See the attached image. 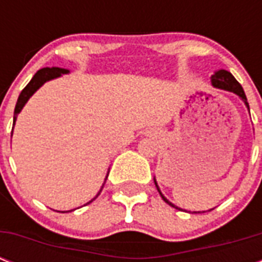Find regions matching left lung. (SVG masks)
I'll use <instances>...</instances> for the list:
<instances>
[{
    "label": "left lung",
    "instance_id": "1",
    "mask_svg": "<svg viewBox=\"0 0 262 262\" xmlns=\"http://www.w3.org/2000/svg\"><path fill=\"white\" fill-rule=\"evenodd\" d=\"M212 85L216 88H220V90H226V91H230V92H234V94H236L238 96H239L242 100L245 102V104H246V107L249 108V103H248V99H246V95H245V91L244 88H242V85H241L238 81L235 80V77L230 73V72L224 71V69H220V71L215 72V75L212 76ZM154 181H155V185H156V189H158V191H159V194L162 195V199L166 201V203L168 204V205H171V207L177 208V209H179L178 207H175L174 204L170 203L166 197H164L163 194H162V191H160L159 186H158V183H156V179L154 178ZM205 212V211H203ZM197 213V212H195Z\"/></svg>",
    "mask_w": 262,
    "mask_h": 262
}]
</instances>
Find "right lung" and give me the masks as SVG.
Segmentation results:
<instances>
[{
    "label": "right lung",
    "mask_w": 262,
    "mask_h": 262,
    "mask_svg": "<svg viewBox=\"0 0 262 262\" xmlns=\"http://www.w3.org/2000/svg\"><path fill=\"white\" fill-rule=\"evenodd\" d=\"M67 73H69V71L68 69H62V68H43V69H40V71H38L36 73H35V76L31 79V81L26 85V88L21 91V94L18 95V99H17V103H16V107H14V115H13V126H14V122H16V119H17V114L20 113V111L23 110V107H24V104H26L27 102H28V99L32 96V95L36 92V91L39 90V88L42 87L43 84L46 83V81H49V80H53V79H57V77H59L61 75H67ZM13 133V132H12ZM107 177H108V172H107L106 175V179ZM106 179H104V182H103V186H104V183H106ZM103 186L100 187V190H99V193L96 195H95L94 199L91 200L90 203H92L96 197H98L99 194H100V191H102ZM87 203V204H90ZM85 204V205H87ZM63 212H72V211H63Z\"/></svg>",
    "instance_id": "1"
}]
</instances>
